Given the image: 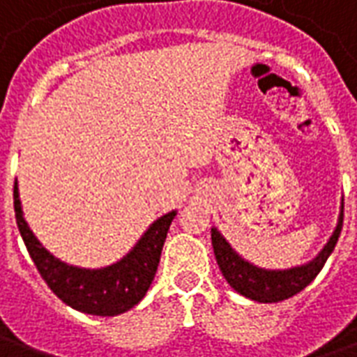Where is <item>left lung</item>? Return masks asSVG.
Here are the masks:
<instances>
[{"mask_svg":"<svg viewBox=\"0 0 357 357\" xmlns=\"http://www.w3.org/2000/svg\"><path fill=\"white\" fill-rule=\"evenodd\" d=\"M342 220H344V212L340 214L337 229L319 256L300 268L283 269V271H268V269L256 268L252 264L245 262L239 255H235L233 248L227 245V241L218 233V229H212V247H214L220 271L224 273L225 281L231 284L235 291L256 302H281L304 291L321 271L331 252L337 247V241L342 231Z\"/></svg>","mask_w":357,"mask_h":357,"instance_id":"left-lung-1","label":"left lung"}]
</instances>
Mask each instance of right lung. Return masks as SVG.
<instances>
[{
  "label": "right lung",
  "instance_id": "obj_1",
  "mask_svg": "<svg viewBox=\"0 0 357 357\" xmlns=\"http://www.w3.org/2000/svg\"><path fill=\"white\" fill-rule=\"evenodd\" d=\"M13 199L17 225L30 258L34 260L36 268L47 287L65 304L84 314L118 315L139 304L141 298L147 294L160 262L166 233L170 229L176 212L156 220L133 247L132 252L124 256L120 262L102 269H80L66 266L55 256H51L36 239L34 233L30 231L22 218L17 181L13 189Z\"/></svg>",
  "mask_w": 357,
  "mask_h": 357
}]
</instances>
